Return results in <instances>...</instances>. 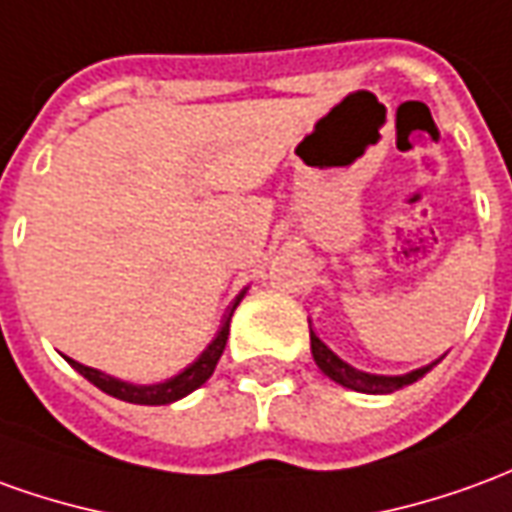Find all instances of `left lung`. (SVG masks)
<instances>
[{
    "instance_id": "obj_1",
    "label": "left lung",
    "mask_w": 512,
    "mask_h": 512,
    "mask_svg": "<svg viewBox=\"0 0 512 512\" xmlns=\"http://www.w3.org/2000/svg\"><path fill=\"white\" fill-rule=\"evenodd\" d=\"M310 349H313V360L318 363V368L332 377L335 382H341L343 388H352V391L360 393H393L405 385H413L416 380H421L432 366L418 368V371H410L405 377H380V374H366V371H357L349 363H343L341 357L332 352L327 343L316 338V332H310Z\"/></svg>"
}]
</instances>
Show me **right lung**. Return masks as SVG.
Masks as SVG:
<instances>
[{
    "instance_id": "1",
    "label": "right lung",
    "mask_w": 512,
    "mask_h": 512,
    "mask_svg": "<svg viewBox=\"0 0 512 512\" xmlns=\"http://www.w3.org/2000/svg\"><path fill=\"white\" fill-rule=\"evenodd\" d=\"M244 299V293L232 302V307L227 310V316H224V324H221L219 335L213 338V343L207 346L202 355L196 357L191 366L180 371L177 377H171V380L160 382V385H132V382H121L116 377H110V374H102V371H96V368H88L77 363V360H71V368H77L82 377L88 382H94L99 391L110 393V396H116L121 402H132V405H169V402H177L182 396H188L191 391H196L199 385H205L210 380V374L216 371L219 366V357L224 355V346H227V335H230V321H232V310L238 307V302Z\"/></svg>"
}]
</instances>
